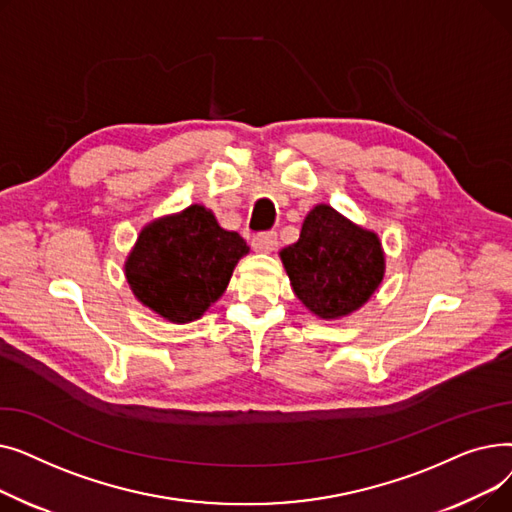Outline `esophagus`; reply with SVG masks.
Instances as JSON below:
<instances>
[{
  "instance_id": "esophagus-1",
  "label": "esophagus",
  "mask_w": 512,
  "mask_h": 512,
  "mask_svg": "<svg viewBox=\"0 0 512 512\" xmlns=\"http://www.w3.org/2000/svg\"><path fill=\"white\" fill-rule=\"evenodd\" d=\"M278 245V234L276 232H261L255 234L251 240V247L259 253H272Z\"/></svg>"
}]
</instances>
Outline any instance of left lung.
<instances>
[{"label": "left lung", "mask_w": 512, "mask_h": 512, "mask_svg": "<svg viewBox=\"0 0 512 512\" xmlns=\"http://www.w3.org/2000/svg\"><path fill=\"white\" fill-rule=\"evenodd\" d=\"M297 299L321 319H340L363 307L378 290L386 257L378 234L319 203L294 245L280 251Z\"/></svg>", "instance_id": "obj_1"}]
</instances>
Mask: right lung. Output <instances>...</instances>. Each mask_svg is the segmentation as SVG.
<instances>
[{
	"label": "right lung",
	"instance_id": "1",
	"mask_svg": "<svg viewBox=\"0 0 512 512\" xmlns=\"http://www.w3.org/2000/svg\"><path fill=\"white\" fill-rule=\"evenodd\" d=\"M247 253L245 238L224 230L207 207L191 205L141 230L124 274L145 307L172 324H188L222 297Z\"/></svg>",
	"mask_w": 512,
	"mask_h": 512
}]
</instances>
